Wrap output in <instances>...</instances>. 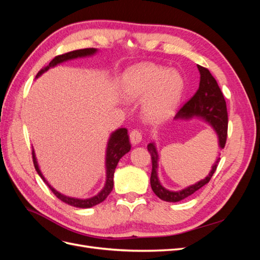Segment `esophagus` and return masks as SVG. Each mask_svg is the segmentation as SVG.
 Instances as JSON below:
<instances>
[{"label":"esophagus","instance_id":"34e87169","mask_svg":"<svg viewBox=\"0 0 260 260\" xmlns=\"http://www.w3.org/2000/svg\"><path fill=\"white\" fill-rule=\"evenodd\" d=\"M142 141V133L139 130H132L130 132V142L132 145H138Z\"/></svg>","mask_w":260,"mask_h":260}]
</instances>
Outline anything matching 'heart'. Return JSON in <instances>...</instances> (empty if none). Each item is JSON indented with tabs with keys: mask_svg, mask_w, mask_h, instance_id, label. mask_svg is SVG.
<instances>
[{
	"mask_svg": "<svg viewBox=\"0 0 260 260\" xmlns=\"http://www.w3.org/2000/svg\"><path fill=\"white\" fill-rule=\"evenodd\" d=\"M121 94L128 101L144 100L142 112L149 121L166 119L178 108L184 91V80L175 69L142 62L122 76Z\"/></svg>",
	"mask_w": 260,
	"mask_h": 260,
	"instance_id": "heart-1",
	"label": "heart"
}]
</instances>
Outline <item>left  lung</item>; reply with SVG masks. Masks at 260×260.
Segmentation results:
<instances>
[{"instance_id":"left-lung-1","label":"left lung","mask_w":260,"mask_h":260,"mask_svg":"<svg viewBox=\"0 0 260 260\" xmlns=\"http://www.w3.org/2000/svg\"><path fill=\"white\" fill-rule=\"evenodd\" d=\"M198 68L201 75L199 89L192 96V99L187 103H185L183 107H181L180 111L175 116V119L190 120L193 119V118H199V119L205 121L214 129L218 138L219 149H222L225 145L228 132V113L224 96L217 81L215 80V78L209 73V70L200 65H198ZM147 149L152 157V190L160 200L170 203L182 201L207 184L212 175L215 174L218 162L220 160V157L218 156L215 162L212 164L209 174L204 179L198 181V182L192 185L182 188V190L170 191L161 185L158 178L159 156L154 141L147 144Z\"/></svg>"}]
</instances>
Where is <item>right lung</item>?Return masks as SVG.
I'll use <instances>...</instances> for the list:
<instances>
[{
	"mask_svg": "<svg viewBox=\"0 0 260 260\" xmlns=\"http://www.w3.org/2000/svg\"><path fill=\"white\" fill-rule=\"evenodd\" d=\"M98 51H99L98 49H82V50L73 51V52H69L66 54H62V55H58V56H56L51 60V62L48 66L41 69L40 72L38 73V75L36 76V78H39L41 75L48 72L50 68L57 66V65L61 64V62L73 60L76 58H81V57H90V56H93V55H95L98 53ZM130 149H131V144L129 142L127 129L119 128L111 133V136H109V139L107 141L106 154H105V169H106L105 184H104L103 188H102V190L96 195H94V196H92V198H89V199L72 198V196L64 195L60 192L55 190V188L48 182V180L44 178L43 174L41 172L34 148H32V158H34V165H35V168L38 172V175L41 177V179L46 184H48V186L51 188V191L55 194V196H56L57 199L68 204V205H70V206L78 207V208H90V207L95 206V205H98V204L105 201V199L109 195V193L112 192L113 186H114V172L117 167V164L120 160L121 157L127 154Z\"/></svg>",
	"mask_w": 260,
	"mask_h": 260,
	"instance_id": "right-lung-1",
	"label": "right lung"
}]
</instances>
